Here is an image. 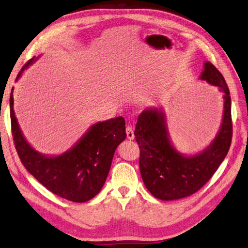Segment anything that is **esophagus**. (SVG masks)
Returning a JSON list of instances; mask_svg holds the SVG:
<instances>
[{
    "label": "esophagus",
    "instance_id": "34e87169",
    "mask_svg": "<svg viewBox=\"0 0 248 248\" xmlns=\"http://www.w3.org/2000/svg\"><path fill=\"white\" fill-rule=\"evenodd\" d=\"M125 132H127V138L131 140H134V129L132 125H128L127 129H125Z\"/></svg>",
    "mask_w": 248,
    "mask_h": 248
}]
</instances>
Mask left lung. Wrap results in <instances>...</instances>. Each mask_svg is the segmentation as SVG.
Segmentation results:
<instances>
[{
	"instance_id": "1",
	"label": "left lung",
	"mask_w": 248,
	"mask_h": 248,
	"mask_svg": "<svg viewBox=\"0 0 248 248\" xmlns=\"http://www.w3.org/2000/svg\"><path fill=\"white\" fill-rule=\"evenodd\" d=\"M199 78L217 87L224 99L219 131L202 152L185 155L173 146L162 108H146L138 118L134 135L140 150V175L148 191L160 200H178L197 192L216 172L230 148L231 98L224 76L206 61Z\"/></svg>"
}]
</instances>
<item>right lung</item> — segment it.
<instances>
[{
  "label": "right lung",
  "instance_id": "obj_1",
  "mask_svg": "<svg viewBox=\"0 0 248 248\" xmlns=\"http://www.w3.org/2000/svg\"><path fill=\"white\" fill-rule=\"evenodd\" d=\"M35 60L34 57L23 65L16 80ZM13 90L9 99L12 131L24 168L48 190L66 200L81 203L94 198L108 178L116 148L127 138L124 119L120 116L92 124L69 150L48 156L34 149L23 137L14 111Z\"/></svg>",
  "mask_w": 248,
  "mask_h": 248
}]
</instances>
